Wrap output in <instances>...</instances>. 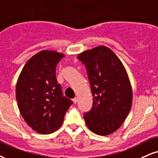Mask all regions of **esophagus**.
I'll return each instance as SVG.
<instances>
[{
  "mask_svg": "<svg viewBox=\"0 0 158 158\" xmlns=\"http://www.w3.org/2000/svg\"><path fill=\"white\" fill-rule=\"evenodd\" d=\"M73 102L75 103V104H76V103H77V97H75V98L73 99Z\"/></svg>",
  "mask_w": 158,
  "mask_h": 158,
  "instance_id": "1",
  "label": "esophagus"
}]
</instances>
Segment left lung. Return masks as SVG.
Masks as SVG:
<instances>
[{"mask_svg": "<svg viewBox=\"0 0 158 158\" xmlns=\"http://www.w3.org/2000/svg\"><path fill=\"white\" fill-rule=\"evenodd\" d=\"M77 58L87 71L92 108L84 119L93 133L106 135L116 131L127 116L132 106V92L127 74L116 54L105 46L82 52Z\"/></svg>", "mask_w": 158, "mask_h": 158, "instance_id": "obj_1", "label": "left lung"}]
</instances>
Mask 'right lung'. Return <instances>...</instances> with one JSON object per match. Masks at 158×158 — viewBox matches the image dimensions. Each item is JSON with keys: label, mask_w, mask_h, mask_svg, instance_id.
Returning <instances> with one entry per match:
<instances>
[{"label": "right lung", "mask_w": 158, "mask_h": 158, "mask_svg": "<svg viewBox=\"0 0 158 158\" xmlns=\"http://www.w3.org/2000/svg\"><path fill=\"white\" fill-rule=\"evenodd\" d=\"M64 55L43 50L28 60L16 85L17 106L23 118L42 134L57 130L73 101L63 96L56 77V68Z\"/></svg>", "instance_id": "right-lung-1"}]
</instances>
